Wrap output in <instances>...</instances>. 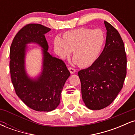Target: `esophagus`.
<instances>
[{
    "mask_svg": "<svg viewBox=\"0 0 135 135\" xmlns=\"http://www.w3.org/2000/svg\"><path fill=\"white\" fill-rule=\"evenodd\" d=\"M69 70L71 74H74V73H75V72H76L75 69H74V68H72V67H69Z\"/></svg>",
    "mask_w": 135,
    "mask_h": 135,
    "instance_id": "1",
    "label": "esophagus"
}]
</instances>
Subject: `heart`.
Listing matches in <instances>:
<instances>
[{
	"instance_id": "heart-1",
	"label": "heart",
	"mask_w": 135,
	"mask_h": 135,
	"mask_svg": "<svg viewBox=\"0 0 135 135\" xmlns=\"http://www.w3.org/2000/svg\"><path fill=\"white\" fill-rule=\"evenodd\" d=\"M106 37L100 28L82 27L66 31L63 38L56 37L54 47L57 55L65 59L74 51L75 63L81 67L91 66L97 60L104 47Z\"/></svg>"
}]
</instances>
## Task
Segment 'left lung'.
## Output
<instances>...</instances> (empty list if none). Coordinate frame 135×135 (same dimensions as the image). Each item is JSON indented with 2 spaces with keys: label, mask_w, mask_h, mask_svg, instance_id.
<instances>
[{
  "label": "left lung",
  "mask_w": 135,
  "mask_h": 135,
  "mask_svg": "<svg viewBox=\"0 0 135 135\" xmlns=\"http://www.w3.org/2000/svg\"><path fill=\"white\" fill-rule=\"evenodd\" d=\"M106 42L93 64L78 72L85 105L91 110L105 108L115 100L123 87L126 75L127 58L120 34L112 25L104 21Z\"/></svg>",
  "instance_id": "obj_1"
}]
</instances>
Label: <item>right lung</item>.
<instances>
[{"label":"right lung","instance_id":"right-lung-1","mask_svg":"<svg viewBox=\"0 0 135 135\" xmlns=\"http://www.w3.org/2000/svg\"><path fill=\"white\" fill-rule=\"evenodd\" d=\"M51 29L41 24L30 23L20 30L10 47L11 77L18 97L34 110L49 112L60 104V97L70 73L63 60L47 51V42L44 34ZM37 43L43 48V69L40 76L32 80L24 70L26 45Z\"/></svg>","mask_w":135,"mask_h":135}]
</instances>
